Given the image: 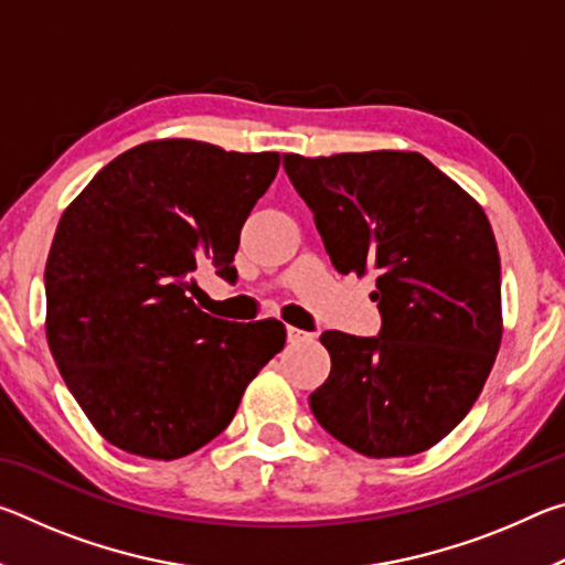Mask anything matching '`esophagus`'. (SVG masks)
I'll use <instances>...</instances> for the list:
<instances>
[{"mask_svg": "<svg viewBox=\"0 0 565 565\" xmlns=\"http://www.w3.org/2000/svg\"><path fill=\"white\" fill-rule=\"evenodd\" d=\"M286 339H289L291 343H299V341L311 339V333H306V331H301V329H294V327H289V329H286Z\"/></svg>", "mask_w": 565, "mask_h": 565, "instance_id": "34e87169", "label": "esophagus"}]
</instances>
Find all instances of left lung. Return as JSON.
I'll return each mask as SVG.
<instances>
[{
	"mask_svg": "<svg viewBox=\"0 0 565 565\" xmlns=\"http://www.w3.org/2000/svg\"><path fill=\"white\" fill-rule=\"evenodd\" d=\"M341 274L376 271V337L323 331L331 374L309 396L323 431L369 458L414 456L461 424L501 343L489 218L416 151L284 154Z\"/></svg>",
	"mask_w": 565,
	"mask_h": 565,
	"instance_id": "1",
	"label": "left lung"
}]
</instances>
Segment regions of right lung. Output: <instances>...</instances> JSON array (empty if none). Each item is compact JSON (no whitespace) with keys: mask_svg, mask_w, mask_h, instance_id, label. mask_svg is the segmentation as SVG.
<instances>
[{"mask_svg":"<svg viewBox=\"0 0 565 565\" xmlns=\"http://www.w3.org/2000/svg\"><path fill=\"white\" fill-rule=\"evenodd\" d=\"M279 154L191 139L109 161L62 214L44 271L46 341L66 388L121 451L171 461L232 424L284 349L281 321L236 323L191 301L194 271L232 266Z\"/></svg>","mask_w":565,"mask_h":565,"instance_id":"1","label":"right lung"}]
</instances>
